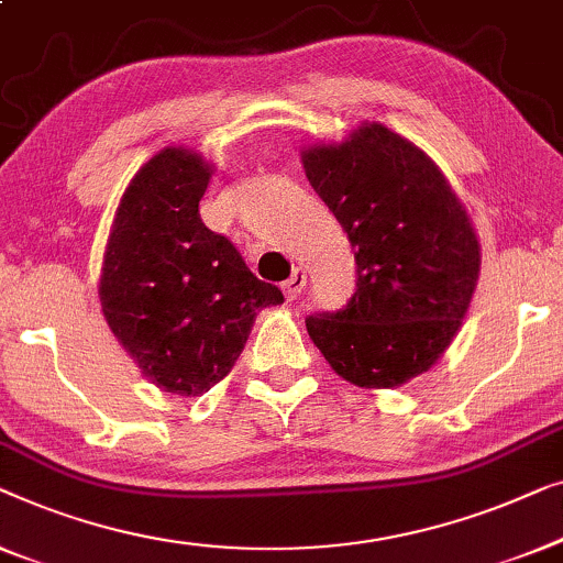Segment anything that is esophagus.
Returning <instances> with one entry per match:
<instances>
[{
    "label": "esophagus",
    "mask_w": 563,
    "mask_h": 563,
    "mask_svg": "<svg viewBox=\"0 0 563 563\" xmlns=\"http://www.w3.org/2000/svg\"><path fill=\"white\" fill-rule=\"evenodd\" d=\"M306 288V271L303 267H296V271H292V275L288 280L283 283V292H285V298L288 300H296L298 296H300V290Z\"/></svg>",
    "instance_id": "obj_1"
}]
</instances>
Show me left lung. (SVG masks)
Segmentation results:
<instances>
[{
  "mask_svg": "<svg viewBox=\"0 0 563 563\" xmlns=\"http://www.w3.org/2000/svg\"><path fill=\"white\" fill-rule=\"evenodd\" d=\"M303 168L357 263L350 303L308 316V336L352 385L423 375L456 336L479 278L462 201L423 150L377 122L303 150Z\"/></svg>",
  "mask_w": 563,
  "mask_h": 563,
  "instance_id": "left-lung-1",
  "label": "left lung"
}]
</instances>
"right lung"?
Listing matches in <instances>:
<instances>
[{"label": "right lung", "instance_id": "1", "mask_svg": "<svg viewBox=\"0 0 563 563\" xmlns=\"http://www.w3.org/2000/svg\"><path fill=\"white\" fill-rule=\"evenodd\" d=\"M211 165L165 147L130 180L109 234L99 298L109 329L150 383L194 398L229 375L257 311L283 292L201 221Z\"/></svg>", "mask_w": 563, "mask_h": 563}]
</instances>
